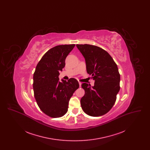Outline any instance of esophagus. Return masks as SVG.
I'll list each match as a JSON object with an SVG mask.
<instances>
[{
    "label": "esophagus",
    "instance_id": "obj_1",
    "mask_svg": "<svg viewBox=\"0 0 150 150\" xmlns=\"http://www.w3.org/2000/svg\"><path fill=\"white\" fill-rule=\"evenodd\" d=\"M79 86H80V87H81V82H80V81H79Z\"/></svg>",
    "mask_w": 150,
    "mask_h": 150
}]
</instances>
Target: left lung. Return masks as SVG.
Listing matches in <instances>:
<instances>
[{"label":"left lung","instance_id":"8db88e82","mask_svg":"<svg viewBox=\"0 0 150 150\" xmlns=\"http://www.w3.org/2000/svg\"><path fill=\"white\" fill-rule=\"evenodd\" d=\"M86 60V72L95 81L93 86L83 83L85 91L81 98V108L86 114L100 116L113 107L120 91V76L117 64L106 50L90 44H76Z\"/></svg>","mask_w":150,"mask_h":150}]
</instances>
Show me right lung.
<instances>
[{
	"label": "right lung",
	"instance_id": "add662e5",
	"mask_svg": "<svg viewBox=\"0 0 150 150\" xmlns=\"http://www.w3.org/2000/svg\"><path fill=\"white\" fill-rule=\"evenodd\" d=\"M75 44L59 45L48 50L36 67L33 76V89L37 104L44 114L52 117L64 116L69 102L79 87L75 79L59 80L65 59Z\"/></svg>",
	"mask_w": 150,
	"mask_h": 150
}]
</instances>
